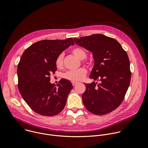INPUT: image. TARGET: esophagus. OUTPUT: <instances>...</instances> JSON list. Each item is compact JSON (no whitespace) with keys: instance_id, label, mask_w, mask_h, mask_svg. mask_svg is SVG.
I'll list each match as a JSON object with an SVG mask.
<instances>
[{"instance_id":"34e87169","label":"esophagus","mask_w":148,"mask_h":148,"mask_svg":"<svg viewBox=\"0 0 148 148\" xmlns=\"http://www.w3.org/2000/svg\"><path fill=\"white\" fill-rule=\"evenodd\" d=\"M71 83H72V85H73V86H76L77 84H78V82H75V81H72L71 82Z\"/></svg>"}]
</instances>
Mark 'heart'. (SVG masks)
<instances>
[{
  "instance_id": "obj_1",
  "label": "heart",
  "mask_w": 148,
  "mask_h": 148,
  "mask_svg": "<svg viewBox=\"0 0 148 148\" xmlns=\"http://www.w3.org/2000/svg\"><path fill=\"white\" fill-rule=\"evenodd\" d=\"M72 53L80 60H82L86 58L87 55L86 50L81 47H75L73 49ZM63 57H64L63 54H60L56 58L55 63H56V66L57 68L62 67L63 64ZM82 62H85V61H84ZM87 73V71L85 68L81 67L77 70H70L67 71L64 74V77L67 79L73 81H81L86 77Z\"/></svg>"
}]
</instances>
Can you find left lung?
<instances>
[{"instance_id":"8db88e82","label":"left lung","mask_w":148,"mask_h":148,"mask_svg":"<svg viewBox=\"0 0 148 148\" xmlns=\"http://www.w3.org/2000/svg\"><path fill=\"white\" fill-rule=\"evenodd\" d=\"M74 40L92 53L94 66L90 78L101 81L85 84L84 106L94 114H107L119 106L129 87L131 72L128 54L118 41L101 34Z\"/></svg>"}]
</instances>
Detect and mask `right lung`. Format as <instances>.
<instances>
[{
  "mask_svg": "<svg viewBox=\"0 0 148 148\" xmlns=\"http://www.w3.org/2000/svg\"><path fill=\"white\" fill-rule=\"evenodd\" d=\"M74 45L73 38L40 40L26 49L21 57L17 71L18 88L37 114L52 116L64 109L73 87L70 81L63 78L57 86L51 84L50 75L57 70V56Z\"/></svg>",
  "mask_w": 148,
  "mask_h": 148,
  "instance_id": "right-lung-1",
  "label": "right lung"
}]
</instances>
